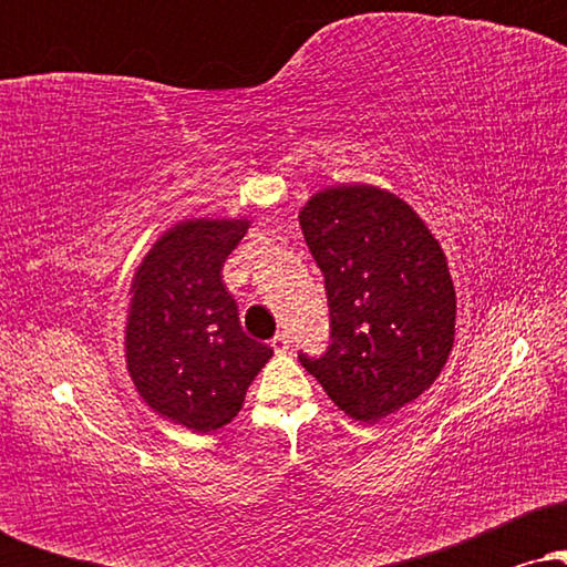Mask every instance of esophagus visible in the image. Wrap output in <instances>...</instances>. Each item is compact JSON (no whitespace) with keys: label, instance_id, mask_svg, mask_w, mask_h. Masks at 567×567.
Listing matches in <instances>:
<instances>
[{"label":"esophagus","instance_id":"34e87169","mask_svg":"<svg viewBox=\"0 0 567 567\" xmlns=\"http://www.w3.org/2000/svg\"><path fill=\"white\" fill-rule=\"evenodd\" d=\"M270 348H274L276 353H286L291 348V340H289V336H286V332H278V336L270 340Z\"/></svg>","mask_w":567,"mask_h":567}]
</instances>
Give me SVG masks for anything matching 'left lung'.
Wrapping results in <instances>:
<instances>
[{
	"instance_id": "8db88e82",
	"label": "left lung",
	"mask_w": 567,
	"mask_h": 567,
	"mask_svg": "<svg viewBox=\"0 0 567 567\" xmlns=\"http://www.w3.org/2000/svg\"><path fill=\"white\" fill-rule=\"evenodd\" d=\"M330 305L328 353L299 355L361 423L384 421L436 382L454 346L456 293L444 247L398 193L330 185L299 208Z\"/></svg>"
}]
</instances>
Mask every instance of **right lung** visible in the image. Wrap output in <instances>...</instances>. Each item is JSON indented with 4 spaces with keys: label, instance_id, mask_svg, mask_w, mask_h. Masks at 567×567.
I'll return each instance as SVG.
<instances>
[{
    "label": "right lung",
    "instance_id": "add662e5",
    "mask_svg": "<svg viewBox=\"0 0 567 567\" xmlns=\"http://www.w3.org/2000/svg\"><path fill=\"white\" fill-rule=\"evenodd\" d=\"M247 216L183 219L154 239L128 286L123 355L138 398L165 421L214 433L237 417L247 386L270 361L247 338L221 281Z\"/></svg>",
    "mask_w": 567,
    "mask_h": 567
}]
</instances>
